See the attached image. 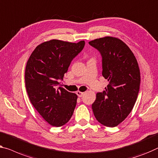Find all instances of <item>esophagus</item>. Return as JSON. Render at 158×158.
<instances>
[{"mask_svg": "<svg viewBox=\"0 0 158 158\" xmlns=\"http://www.w3.org/2000/svg\"><path fill=\"white\" fill-rule=\"evenodd\" d=\"M76 94H77V96H79V97H81L82 96L84 95V92H81V91H77V92H76Z\"/></svg>", "mask_w": 158, "mask_h": 158, "instance_id": "1", "label": "esophagus"}]
</instances>
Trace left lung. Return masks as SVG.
<instances>
[{
  "mask_svg": "<svg viewBox=\"0 0 158 158\" xmlns=\"http://www.w3.org/2000/svg\"><path fill=\"white\" fill-rule=\"evenodd\" d=\"M102 56V75L109 84L96 94L91 106L94 116L105 126H117L133 109L140 84V73L135 55L128 46L115 37L89 42Z\"/></svg>",
  "mask_w": 158,
  "mask_h": 158,
  "instance_id": "1",
  "label": "left lung"
}]
</instances>
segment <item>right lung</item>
<instances>
[{
    "instance_id": "1",
    "label": "right lung",
    "mask_w": 158,
    "mask_h": 158,
    "mask_svg": "<svg viewBox=\"0 0 158 158\" xmlns=\"http://www.w3.org/2000/svg\"><path fill=\"white\" fill-rule=\"evenodd\" d=\"M77 43L51 40L40 44L28 59L25 87L30 101L40 115L51 126L60 127L71 118L77 95L57 86L70 63L84 48Z\"/></svg>"
}]
</instances>
